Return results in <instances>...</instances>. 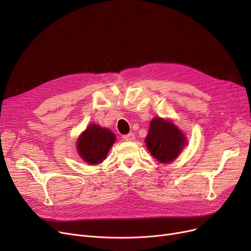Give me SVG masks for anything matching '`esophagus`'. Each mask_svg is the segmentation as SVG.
<instances>
[{"label":"esophagus","instance_id":"34e87169","mask_svg":"<svg viewBox=\"0 0 251 251\" xmlns=\"http://www.w3.org/2000/svg\"><path fill=\"white\" fill-rule=\"evenodd\" d=\"M123 138H124V140H126V141H133V140L135 139V134H134V133H129V134H127V135H124Z\"/></svg>","mask_w":251,"mask_h":251}]
</instances>
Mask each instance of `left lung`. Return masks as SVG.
<instances>
[{"instance_id":"1","label":"left lung","mask_w":251,"mask_h":251,"mask_svg":"<svg viewBox=\"0 0 251 251\" xmlns=\"http://www.w3.org/2000/svg\"><path fill=\"white\" fill-rule=\"evenodd\" d=\"M147 148L162 164L173 162L187 144L185 135L172 123L162 118H153L146 138Z\"/></svg>"}]
</instances>
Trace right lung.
Returning <instances> with one entry per match:
<instances>
[{
    "mask_svg": "<svg viewBox=\"0 0 251 251\" xmlns=\"http://www.w3.org/2000/svg\"><path fill=\"white\" fill-rule=\"evenodd\" d=\"M116 140L115 134L108 128L91 124L77 140V151L89 165L101 163Z\"/></svg>",
    "mask_w": 251,
    "mask_h": 251,
    "instance_id": "1",
    "label": "right lung"
}]
</instances>
